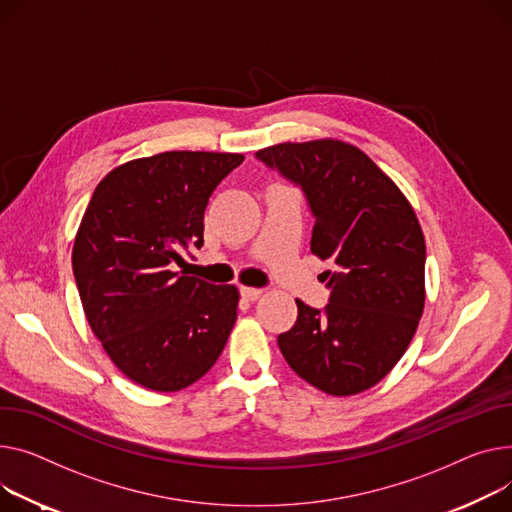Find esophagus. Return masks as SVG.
<instances>
[{"label": "esophagus", "instance_id": "1", "mask_svg": "<svg viewBox=\"0 0 512 512\" xmlns=\"http://www.w3.org/2000/svg\"><path fill=\"white\" fill-rule=\"evenodd\" d=\"M241 294H243V298H247V300H257L261 294H263V290L261 288H251V286H243L241 288Z\"/></svg>", "mask_w": 512, "mask_h": 512}]
</instances>
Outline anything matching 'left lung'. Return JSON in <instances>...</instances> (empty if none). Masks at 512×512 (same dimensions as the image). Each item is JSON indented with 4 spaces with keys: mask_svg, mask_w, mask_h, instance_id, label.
<instances>
[{
    "mask_svg": "<svg viewBox=\"0 0 512 512\" xmlns=\"http://www.w3.org/2000/svg\"><path fill=\"white\" fill-rule=\"evenodd\" d=\"M257 160L302 187L315 216L311 251L333 263L323 311L296 298L278 346L313 387L346 397L383 381L424 311L426 243L414 208L360 148L342 140L278 144Z\"/></svg>",
    "mask_w": 512,
    "mask_h": 512,
    "instance_id": "obj_1",
    "label": "left lung"
}]
</instances>
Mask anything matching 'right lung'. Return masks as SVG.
Segmentation results:
<instances>
[{
	"label": "right lung",
	"mask_w": 512,
	"mask_h": 512,
	"mask_svg": "<svg viewBox=\"0 0 512 512\" xmlns=\"http://www.w3.org/2000/svg\"><path fill=\"white\" fill-rule=\"evenodd\" d=\"M245 160L228 152H162L102 179L80 222L74 278L90 329L127 379L181 391L222 354L238 288L175 269L203 245V214L220 181Z\"/></svg>",
	"instance_id": "right-lung-1"
}]
</instances>
